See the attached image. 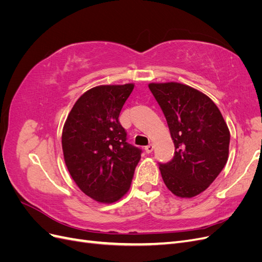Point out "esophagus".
<instances>
[{
	"instance_id": "34e87169",
	"label": "esophagus",
	"mask_w": 262,
	"mask_h": 262,
	"mask_svg": "<svg viewBox=\"0 0 262 262\" xmlns=\"http://www.w3.org/2000/svg\"><path fill=\"white\" fill-rule=\"evenodd\" d=\"M144 149H145V152H146L147 154H149V153L152 152V150L154 149V146H153V144H148V145H146V146H145V148H144Z\"/></svg>"
}]
</instances>
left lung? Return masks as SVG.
<instances>
[{
  "instance_id": "left-lung-1",
  "label": "left lung",
  "mask_w": 262,
  "mask_h": 262,
  "mask_svg": "<svg viewBox=\"0 0 262 262\" xmlns=\"http://www.w3.org/2000/svg\"><path fill=\"white\" fill-rule=\"evenodd\" d=\"M148 87L167 121L175 156L161 164L162 178L179 198H193L208 189L227 162L229 130L213 100L177 82Z\"/></svg>"
}]
</instances>
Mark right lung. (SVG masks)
I'll return each instance as SVG.
<instances>
[{
	"instance_id": "add662e5",
	"label": "right lung",
	"mask_w": 262,
	"mask_h": 262,
	"mask_svg": "<svg viewBox=\"0 0 262 262\" xmlns=\"http://www.w3.org/2000/svg\"><path fill=\"white\" fill-rule=\"evenodd\" d=\"M134 89L99 85L76 100L62 130L67 168L77 187L99 203H114L129 191L141 149L126 143L119 115Z\"/></svg>"
}]
</instances>
